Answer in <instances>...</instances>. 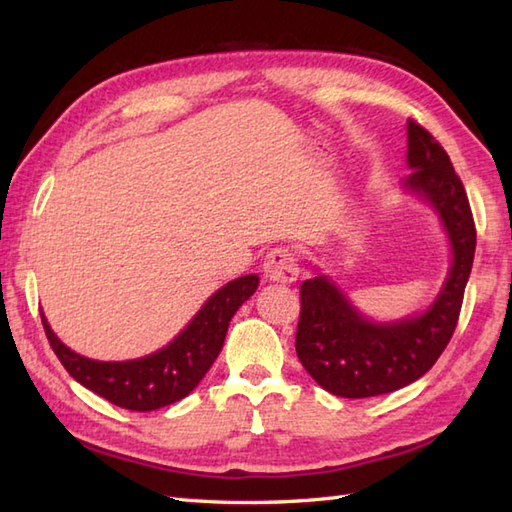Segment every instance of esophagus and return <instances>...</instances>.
Returning <instances> with one entry per match:
<instances>
[{"mask_svg": "<svg viewBox=\"0 0 512 512\" xmlns=\"http://www.w3.org/2000/svg\"><path fill=\"white\" fill-rule=\"evenodd\" d=\"M264 275L268 281H275V284H292V281H297L299 264L295 253L288 248L270 250L264 259Z\"/></svg>", "mask_w": 512, "mask_h": 512, "instance_id": "34e87169", "label": "esophagus"}]
</instances>
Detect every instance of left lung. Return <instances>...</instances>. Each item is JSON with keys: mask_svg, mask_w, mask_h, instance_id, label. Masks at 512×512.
<instances>
[{"mask_svg": "<svg viewBox=\"0 0 512 512\" xmlns=\"http://www.w3.org/2000/svg\"><path fill=\"white\" fill-rule=\"evenodd\" d=\"M407 165L402 187L438 211L449 235V277L429 310L394 323L365 319L328 277L303 281L297 356L334 396L369 398L411 385L438 361L460 319L477 237L469 198L447 151L416 121H407Z\"/></svg>", "mask_w": 512, "mask_h": 512, "instance_id": "obj_1", "label": "left lung"}]
</instances>
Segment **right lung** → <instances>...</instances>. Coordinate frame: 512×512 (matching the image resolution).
<instances>
[{"label":"right lung","mask_w":512,"mask_h":512,"mask_svg":"<svg viewBox=\"0 0 512 512\" xmlns=\"http://www.w3.org/2000/svg\"><path fill=\"white\" fill-rule=\"evenodd\" d=\"M259 286L257 275L228 281L162 350L136 361H92L65 347L41 314L50 347L68 374L94 394L129 411H154L189 396L222 352L228 323Z\"/></svg>","instance_id":"add662e5"}]
</instances>
